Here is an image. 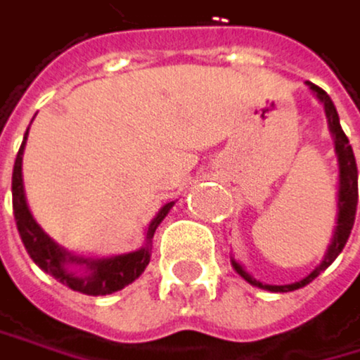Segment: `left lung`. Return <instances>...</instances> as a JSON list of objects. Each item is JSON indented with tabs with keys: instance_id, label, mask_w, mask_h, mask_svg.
<instances>
[{
	"instance_id": "8db88e82",
	"label": "left lung",
	"mask_w": 360,
	"mask_h": 360,
	"mask_svg": "<svg viewBox=\"0 0 360 360\" xmlns=\"http://www.w3.org/2000/svg\"><path fill=\"white\" fill-rule=\"evenodd\" d=\"M311 90L317 94V99L324 103V110H326V118H328V127L333 131V138H335V150H337V158H339V200H337V207H339V216H337V229H335V235H333V244L328 246V252L324 257V261L320 266H317L307 278L294 283V285H264L255 278H250L242 266H238L233 261L235 270L238 274H242L248 283L261 287V289H270V292H294V289H300L304 285H309L317 274L322 270H326L333 261L337 259V255L343 250L345 242L350 238V231L354 226V216H356V205H359V172H356V160H354V153H352V146L348 142V136L343 134L341 125H339V114L330 101V96L326 94V90H322L320 86L315 84H309Z\"/></svg>"
}]
</instances>
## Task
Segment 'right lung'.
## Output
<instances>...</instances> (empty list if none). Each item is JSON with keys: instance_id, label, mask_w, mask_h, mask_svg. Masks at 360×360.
<instances>
[{"instance_id": "right-lung-1", "label": "right lung", "mask_w": 360, "mask_h": 360, "mask_svg": "<svg viewBox=\"0 0 360 360\" xmlns=\"http://www.w3.org/2000/svg\"><path fill=\"white\" fill-rule=\"evenodd\" d=\"M27 131H25L23 144L17 153V160H15V170H12V210H15V220H17L21 242H23L27 255L34 259V264L40 270H45L47 274H51L62 285L71 287L73 292H79L86 296H108V294L118 292V289H122L125 285L134 283L144 272V268L148 266L155 229L160 226V222L170 212L172 202L164 205L160 210V214L155 216V220L148 224L144 248L129 252V255H118L112 259H96V261L68 255L56 242H51V238H47V235L43 233V229L36 224V220L32 218V214L27 210L25 192H23V174H21L23 146L27 140ZM68 263H84L89 272L86 275H75L65 268Z\"/></svg>"}]
</instances>
